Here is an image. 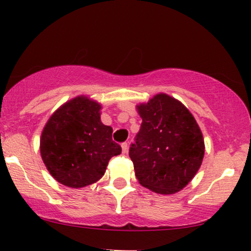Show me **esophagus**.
<instances>
[{"label": "esophagus", "instance_id": "obj_1", "mask_svg": "<svg viewBox=\"0 0 251 251\" xmlns=\"http://www.w3.org/2000/svg\"><path fill=\"white\" fill-rule=\"evenodd\" d=\"M122 149H123V153H127L128 144H127V143H123V144H122Z\"/></svg>", "mask_w": 251, "mask_h": 251}]
</instances>
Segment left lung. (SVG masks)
<instances>
[{
  "label": "left lung",
  "instance_id": "8db88e82",
  "mask_svg": "<svg viewBox=\"0 0 251 251\" xmlns=\"http://www.w3.org/2000/svg\"><path fill=\"white\" fill-rule=\"evenodd\" d=\"M137 111L143 123L128 152L135 177L157 194L180 191L203 162L200 126L183 103L164 93L139 103Z\"/></svg>",
  "mask_w": 251,
  "mask_h": 251
}]
</instances>
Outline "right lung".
<instances>
[{"label": "right lung", "instance_id": "obj_1", "mask_svg": "<svg viewBox=\"0 0 251 251\" xmlns=\"http://www.w3.org/2000/svg\"><path fill=\"white\" fill-rule=\"evenodd\" d=\"M101 105L88 97L74 98L51 114L43 127L40 152L55 180L83 188L102 177L113 155L122 153L111 126L100 120Z\"/></svg>", "mask_w": 251, "mask_h": 251}]
</instances>
